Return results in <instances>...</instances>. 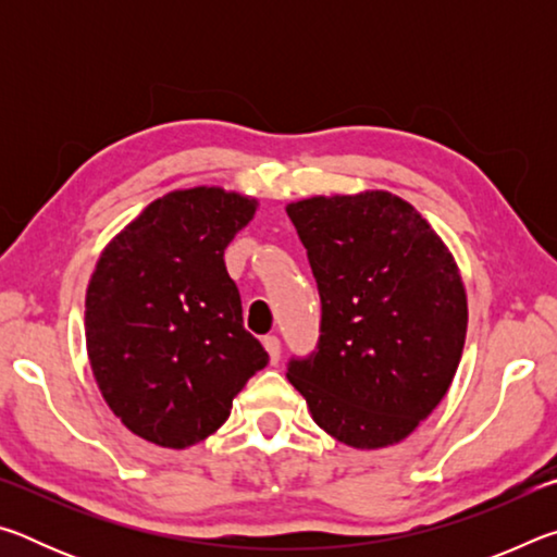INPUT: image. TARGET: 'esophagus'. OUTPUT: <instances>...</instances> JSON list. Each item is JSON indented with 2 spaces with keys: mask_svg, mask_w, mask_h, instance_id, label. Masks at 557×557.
<instances>
[{
  "mask_svg": "<svg viewBox=\"0 0 557 557\" xmlns=\"http://www.w3.org/2000/svg\"><path fill=\"white\" fill-rule=\"evenodd\" d=\"M262 344H265L268 354H270V363H277L280 361V338L270 334V336L262 338Z\"/></svg>",
  "mask_w": 557,
  "mask_h": 557,
  "instance_id": "34e87169",
  "label": "esophagus"
}]
</instances>
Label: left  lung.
I'll use <instances>...</instances> for the list:
<instances>
[{
  "instance_id": "obj_1",
  "label": "left lung",
  "mask_w": 557,
  "mask_h": 557,
  "mask_svg": "<svg viewBox=\"0 0 557 557\" xmlns=\"http://www.w3.org/2000/svg\"><path fill=\"white\" fill-rule=\"evenodd\" d=\"M322 319L287 379L348 447L395 445L445 398L467 336V295L445 243L388 191L287 206Z\"/></svg>"
}]
</instances>
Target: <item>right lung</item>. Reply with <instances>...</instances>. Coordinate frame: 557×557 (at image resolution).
I'll list each match as a JSON object with an SVG mask.
<instances>
[{
  "label": "right lung",
  "mask_w": 557,
  "mask_h": 557,
  "mask_svg": "<svg viewBox=\"0 0 557 557\" xmlns=\"http://www.w3.org/2000/svg\"><path fill=\"white\" fill-rule=\"evenodd\" d=\"M256 201L215 186L172 191L112 240L86 295L92 375L129 432L184 449L228 420L270 356L243 326L223 252Z\"/></svg>",
  "instance_id": "right-lung-1"
}]
</instances>
